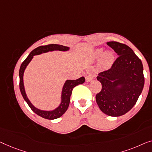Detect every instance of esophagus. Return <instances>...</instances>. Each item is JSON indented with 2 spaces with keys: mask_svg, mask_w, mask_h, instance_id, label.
I'll return each mask as SVG.
<instances>
[{
  "mask_svg": "<svg viewBox=\"0 0 152 152\" xmlns=\"http://www.w3.org/2000/svg\"><path fill=\"white\" fill-rule=\"evenodd\" d=\"M94 79V76L92 74H89L86 77H85V80H86V82H90Z\"/></svg>",
  "mask_w": 152,
  "mask_h": 152,
  "instance_id": "1",
  "label": "esophagus"
}]
</instances>
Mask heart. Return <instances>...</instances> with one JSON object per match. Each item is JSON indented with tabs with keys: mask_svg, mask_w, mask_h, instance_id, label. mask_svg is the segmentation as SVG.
Listing matches in <instances>:
<instances>
[{
	"mask_svg": "<svg viewBox=\"0 0 152 152\" xmlns=\"http://www.w3.org/2000/svg\"><path fill=\"white\" fill-rule=\"evenodd\" d=\"M104 54V55L103 54ZM104 55V56L102 58V61H101V64L102 66L104 67H107V66L110 65L112 63V62L114 61V54L112 52H107L104 54V50L102 49H98L95 51L94 52V57L95 58H99L102 55Z\"/></svg>",
	"mask_w": 152,
	"mask_h": 152,
	"instance_id": "obj_1",
	"label": "heart"
}]
</instances>
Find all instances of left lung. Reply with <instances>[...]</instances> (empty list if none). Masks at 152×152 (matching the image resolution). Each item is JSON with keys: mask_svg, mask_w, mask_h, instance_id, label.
<instances>
[{"mask_svg": "<svg viewBox=\"0 0 152 152\" xmlns=\"http://www.w3.org/2000/svg\"><path fill=\"white\" fill-rule=\"evenodd\" d=\"M119 56L110 69L98 74L102 89L96 96L100 110L110 116L129 112L137 102L145 83L140 59L129 46L116 41L107 42Z\"/></svg>", "mask_w": 152, "mask_h": 152, "instance_id": "1", "label": "left lung"}]
</instances>
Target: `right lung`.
I'll return each mask as SVG.
<instances>
[{"mask_svg": "<svg viewBox=\"0 0 152 152\" xmlns=\"http://www.w3.org/2000/svg\"><path fill=\"white\" fill-rule=\"evenodd\" d=\"M69 50V48L65 47L61 45L57 44H50L48 45L45 46H40L38 48L34 49L33 51H31L30 54H29L28 56L26 58V59L21 64L20 70H19V78H20V83H19V87H20V90L22 94L23 98H24L27 103L28 104L29 107L33 111L34 113L38 116L42 117V118L49 119V120H54L58 118L61 116L65 114V112L67 111L68 107H69V102H70V96L72 95V90L74 87H76V85L80 84H83L85 82V78L84 77H80V78L76 79V80H67L65 81V84L63 85V89H62L61 93V102L60 103L59 106L55 110L52 111H45L41 110L39 109L36 108L34 107L32 103L27 98L26 93H25L24 83H23V74L27 66L30 63V61L32 60L34 56L42 54V53H46L48 52H52V51H68Z\"/></svg>", "mask_w": 152, "mask_h": 152, "instance_id": "1", "label": "right lung"}]
</instances>
